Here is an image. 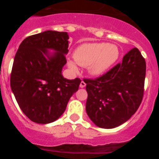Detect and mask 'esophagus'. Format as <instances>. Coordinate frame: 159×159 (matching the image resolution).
Returning a JSON list of instances; mask_svg holds the SVG:
<instances>
[{
  "instance_id": "34e87169",
  "label": "esophagus",
  "mask_w": 159,
  "mask_h": 159,
  "mask_svg": "<svg viewBox=\"0 0 159 159\" xmlns=\"http://www.w3.org/2000/svg\"><path fill=\"white\" fill-rule=\"evenodd\" d=\"M86 86V84H85V82H84V81H81L80 82V87L81 88H84V87Z\"/></svg>"
}]
</instances>
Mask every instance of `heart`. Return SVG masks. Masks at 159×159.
<instances>
[{
  "mask_svg": "<svg viewBox=\"0 0 159 159\" xmlns=\"http://www.w3.org/2000/svg\"><path fill=\"white\" fill-rule=\"evenodd\" d=\"M73 57L75 60H67V66L71 71H78V64L88 67L92 76H99L117 61L119 49L116 44L105 42L85 43L75 48Z\"/></svg>",
  "mask_w": 159,
  "mask_h": 159,
  "instance_id": "b5f03b06",
  "label": "heart"
}]
</instances>
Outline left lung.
<instances>
[{
    "label": "left lung",
    "instance_id": "8db88e82",
    "mask_svg": "<svg viewBox=\"0 0 159 159\" xmlns=\"http://www.w3.org/2000/svg\"><path fill=\"white\" fill-rule=\"evenodd\" d=\"M146 61L134 48L123 61L95 80H84L88 99L86 111L97 127H117L136 112L144 92Z\"/></svg>",
    "mask_w": 159,
    "mask_h": 159
}]
</instances>
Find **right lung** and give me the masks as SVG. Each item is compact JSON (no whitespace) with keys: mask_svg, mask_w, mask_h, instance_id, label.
Instances as JSON below:
<instances>
[{"mask_svg":"<svg viewBox=\"0 0 159 159\" xmlns=\"http://www.w3.org/2000/svg\"><path fill=\"white\" fill-rule=\"evenodd\" d=\"M68 39L65 32L44 31L25 38L16 52L11 89L22 111L34 123L56 121L78 91L80 79L67 80L62 75Z\"/></svg>","mask_w":159,"mask_h":159,"instance_id":"right-lung-1","label":"right lung"}]
</instances>
